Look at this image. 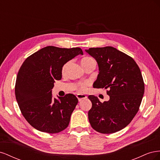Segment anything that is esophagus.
Returning <instances> with one entry per match:
<instances>
[{
    "label": "esophagus",
    "instance_id": "obj_1",
    "mask_svg": "<svg viewBox=\"0 0 160 160\" xmlns=\"http://www.w3.org/2000/svg\"><path fill=\"white\" fill-rule=\"evenodd\" d=\"M77 98L78 99L79 101H81L82 99H84L87 98V96L84 94H77Z\"/></svg>",
    "mask_w": 160,
    "mask_h": 160
}]
</instances>
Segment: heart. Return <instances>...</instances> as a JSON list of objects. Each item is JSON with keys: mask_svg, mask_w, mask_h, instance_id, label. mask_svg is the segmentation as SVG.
Masks as SVG:
<instances>
[{"mask_svg": "<svg viewBox=\"0 0 160 160\" xmlns=\"http://www.w3.org/2000/svg\"><path fill=\"white\" fill-rule=\"evenodd\" d=\"M94 61V60H93V59H92V58H91V57H87L83 58V59H81V62L82 66H83V67H85L87 65L89 64V62H90L91 61ZM69 62H67V63H66V64L63 66V67H62V72H65V71H66V69H67V67H68V65H69ZM86 86H87V83L81 84V85H79V90H80V91H84V90H85Z\"/></svg>", "mask_w": 160, "mask_h": 160, "instance_id": "heart-1", "label": "heart"}]
</instances>
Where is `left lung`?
Listing matches in <instances>:
<instances>
[{
	"label": "left lung",
	"mask_w": 160,
	"mask_h": 160,
	"mask_svg": "<svg viewBox=\"0 0 160 160\" xmlns=\"http://www.w3.org/2000/svg\"><path fill=\"white\" fill-rule=\"evenodd\" d=\"M85 51L99 67L95 88L108 89L109 100L101 103L89 95L92 108L88 112L91 127L101 133L119 132L132 122L139 110L144 83L138 65L132 57L113 47L90 48Z\"/></svg>",
	"instance_id": "obj_1"
}]
</instances>
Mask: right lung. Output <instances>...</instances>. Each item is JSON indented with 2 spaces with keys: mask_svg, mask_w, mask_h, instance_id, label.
<instances>
[{
  "mask_svg": "<svg viewBox=\"0 0 160 160\" xmlns=\"http://www.w3.org/2000/svg\"><path fill=\"white\" fill-rule=\"evenodd\" d=\"M79 55H83L79 47L48 46L27 57L21 65L16 80V99L34 128L56 133L68 127L78 99L71 93L53 98L52 89L55 81L62 78L63 65Z\"/></svg>",
  "mask_w": 160,
  "mask_h": 160,
  "instance_id": "1",
  "label": "right lung"
}]
</instances>
